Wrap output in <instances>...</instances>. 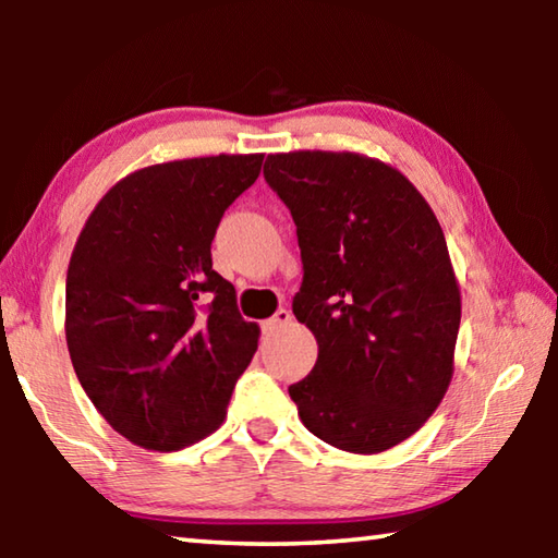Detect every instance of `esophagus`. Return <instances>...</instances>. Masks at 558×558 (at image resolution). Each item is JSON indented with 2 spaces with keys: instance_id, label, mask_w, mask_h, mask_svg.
Listing matches in <instances>:
<instances>
[{
  "instance_id": "obj_1",
  "label": "esophagus",
  "mask_w": 558,
  "mask_h": 558,
  "mask_svg": "<svg viewBox=\"0 0 558 558\" xmlns=\"http://www.w3.org/2000/svg\"><path fill=\"white\" fill-rule=\"evenodd\" d=\"M290 323H292V315H290V310L280 307L276 315H272L270 319H266V323H263V332H276V329L286 327V325H290Z\"/></svg>"
}]
</instances>
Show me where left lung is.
<instances>
[{
	"mask_svg": "<svg viewBox=\"0 0 558 558\" xmlns=\"http://www.w3.org/2000/svg\"><path fill=\"white\" fill-rule=\"evenodd\" d=\"M268 186L298 226V323L317 362L290 386L300 421L347 452L413 436L452 379L460 288L436 214L399 169L354 153L268 155Z\"/></svg>",
	"mask_w": 558,
	"mask_h": 558,
	"instance_id": "left-lung-1",
	"label": "left lung"
}]
</instances>
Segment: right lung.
<instances>
[{"mask_svg": "<svg viewBox=\"0 0 558 558\" xmlns=\"http://www.w3.org/2000/svg\"><path fill=\"white\" fill-rule=\"evenodd\" d=\"M263 155L153 165L102 196L65 276L75 376L112 428L179 450L221 426L258 349L235 288L211 266L223 211L256 182Z\"/></svg>", "mask_w": 558, "mask_h": 558, "instance_id": "right-lung-1", "label": "right lung"}]
</instances>
